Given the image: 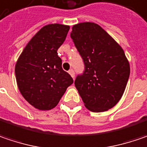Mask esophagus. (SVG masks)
<instances>
[{
  "label": "esophagus",
  "instance_id": "34e87169",
  "mask_svg": "<svg viewBox=\"0 0 147 147\" xmlns=\"http://www.w3.org/2000/svg\"><path fill=\"white\" fill-rule=\"evenodd\" d=\"M69 74L71 75V77L73 78H74V76H75V74H74V69H69Z\"/></svg>",
  "mask_w": 147,
  "mask_h": 147
}]
</instances>
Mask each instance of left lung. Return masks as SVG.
<instances>
[{"label":"left lung","instance_id":"8db88e82","mask_svg":"<svg viewBox=\"0 0 147 147\" xmlns=\"http://www.w3.org/2000/svg\"><path fill=\"white\" fill-rule=\"evenodd\" d=\"M70 36L84 63L74 84L85 107L95 113L113 107L121 99L130 75V65L121 46L92 22L74 25Z\"/></svg>","mask_w":147,"mask_h":147}]
</instances>
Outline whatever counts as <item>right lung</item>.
<instances>
[{"instance_id": "add662e5", "label": "right lung", "mask_w": 147, "mask_h": 147, "mask_svg": "<svg viewBox=\"0 0 147 147\" xmlns=\"http://www.w3.org/2000/svg\"><path fill=\"white\" fill-rule=\"evenodd\" d=\"M69 30V26L61 24L44 26L29 41L16 63L19 90L39 110L57 106L67 88L74 83L62 69V60L57 53Z\"/></svg>"}]
</instances>
